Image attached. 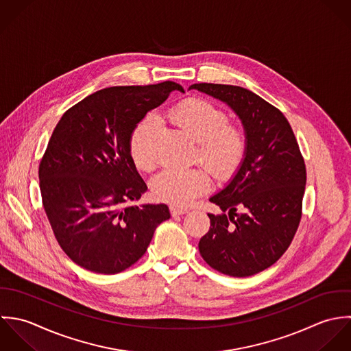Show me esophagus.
<instances>
[{"instance_id":"1","label":"esophagus","mask_w":351,"mask_h":351,"mask_svg":"<svg viewBox=\"0 0 351 351\" xmlns=\"http://www.w3.org/2000/svg\"><path fill=\"white\" fill-rule=\"evenodd\" d=\"M171 214L175 217V215H180V214H186L189 213V209L186 208H180V206H171Z\"/></svg>"}]
</instances>
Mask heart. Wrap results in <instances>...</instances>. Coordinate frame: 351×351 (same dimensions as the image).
<instances>
[{
  "mask_svg": "<svg viewBox=\"0 0 351 351\" xmlns=\"http://www.w3.org/2000/svg\"><path fill=\"white\" fill-rule=\"evenodd\" d=\"M168 118L195 142V158L205 164L221 180L230 179L241 167L248 147L244 130L229 123L228 114L209 100L186 99L168 111ZM157 119L146 115L136 125L129 140V150L140 171H150L156 164L153 140ZM152 193L158 201L184 206L208 191L210 175L204 168H167L153 178Z\"/></svg>",
  "mask_w": 351,
  "mask_h": 351,
  "instance_id": "heart-1",
  "label": "heart"
}]
</instances>
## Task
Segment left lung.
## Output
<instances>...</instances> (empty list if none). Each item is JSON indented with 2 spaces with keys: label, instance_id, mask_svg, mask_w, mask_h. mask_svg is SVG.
<instances>
[{
  "label": "left lung",
  "instance_id": "8db88e82",
  "mask_svg": "<svg viewBox=\"0 0 351 351\" xmlns=\"http://www.w3.org/2000/svg\"><path fill=\"white\" fill-rule=\"evenodd\" d=\"M226 103L240 118L248 141L245 158L210 202L209 232L199 252L214 270L250 277L273 266L289 248L301 221L306 169L294 133L280 110L236 85L193 84Z\"/></svg>",
  "mask_w": 351,
  "mask_h": 351
}]
</instances>
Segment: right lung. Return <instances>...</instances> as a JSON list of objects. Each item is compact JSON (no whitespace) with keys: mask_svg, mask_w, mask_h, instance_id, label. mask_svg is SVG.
Returning a JSON list of instances; mask_svg holds the SVG:
<instances>
[{"mask_svg":"<svg viewBox=\"0 0 351 351\" xmlns=\"http://www.w3.org/2000/svg\"><path fill=\"white\" fill-rule=\"evenodd\" d=\"M173 81L100 89L57 123L39 164L43 208L64 252L78 266L118 274L146 252L167 205H133L147 187L129 140L147 111L162 104Z\"/></svg>","mask_w":351,"mask_h":351,"instance_id":"1","label":"right lung"}]
</instances>
